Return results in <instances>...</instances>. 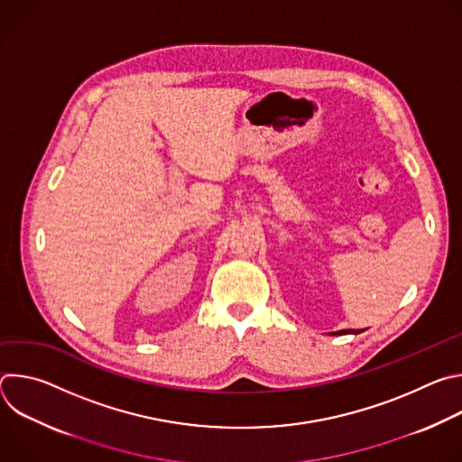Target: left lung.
<instances>
[{
  "instance_id": "1",
  "label": "left lung",
  "mask_w": 462,
  "mask_h": 462,
  "mask_svg": "<svg viewBox=\"0 0 462 462\" xmlns=\"http://www.w3.org/2000/svg\"><path fill=\"white\" fill-rule=\"evenodd\" d=\"M358 333H362V331H355V328H344V331H338L335 335H358Z\"/></svg>"
}]
</instances>
